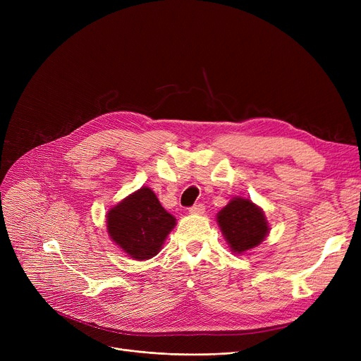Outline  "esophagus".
I'll list each match as a JSON object with an SVG mask.
<instances>
[{
	"instance_id": "1",
	"label": "esophagus",
	"mask_w": 361,
	"mask_h": 361,
	"mask_svg": "<svg viewBox=\"0 0 361 361\" xmlns=\"http://www.w3.org/2000/svg\"><path fill=\"white\" fill-rule=\"evenodd\" d=\"M204 209H206V207H204L203 203H197V204H193L192 207H188V212L200 215V214H204Z\"/></svg>"
}]
</instances>
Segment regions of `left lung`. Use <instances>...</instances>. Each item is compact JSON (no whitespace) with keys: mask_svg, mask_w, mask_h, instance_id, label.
Segmentation results:
<instances>
[{"mask_svg":"<svg viewBox=\"0 0 361 361\" xmlns=\"http://www.w3.org/2000/svg\"><path fill=\"white\" fill-rule=\"evenodd\" d=\"M224 237L235 253L256 247L267 237L269 226L263 212L247 199L235 197L218 214Z\"/></svg>","mask_w":361,"mask_h":361,"instance_id":"1","label":"left lung"}]
</instances>
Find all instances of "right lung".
I'll use <instances>...</instances> for the list:
<instances>
[{
  "mask_svg": "<svg viewBox=\"0 0 361 361\" xmlns=\"http://www.w3.org/2000/svg\"><path fill=\"white\" fill-rule=\"evenodd\" d=\"M106 222L111 238L133 259L145 260L158 255L176 218L164 209L150 188L142 187L112 207Z\"/></svg>",
  "mask_w": 361,
  "mask_h": 361,
  "instance_id": "add662e5",
  "label": "right lung"
}]
</instances>
